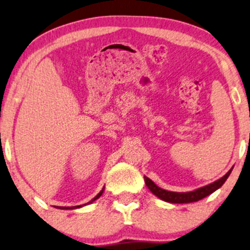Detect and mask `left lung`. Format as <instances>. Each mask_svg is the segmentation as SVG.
Here are the masks:
<instances>
[{"label": "left lung", "mask_w": 250, "mask_h": 250, "mask_svg": "<svg viewBox=\"0 0 250 250\" xmlns=\"http://www.w3.org/2000/svg\"><path fill=\"white\" fill-rule=\"evenodd\" d=\"M230 172H232V168H230L229 172L223 176V178L217 180V181L188 192H176V191L165 190V189L158 187L152 180L146 178V176H144V180H145V185H146V187L150 189V191L152 192L153 195H156L157 197H159L160 200L168 202V203L183 204V203H192V202H197L202 200V198L209 196L210 194H212L213 191H216L217 189H219L224 183H225L227 178H229L230 174Z\"/></svg>", "instance_id": "8db88e82"}]
</instances>
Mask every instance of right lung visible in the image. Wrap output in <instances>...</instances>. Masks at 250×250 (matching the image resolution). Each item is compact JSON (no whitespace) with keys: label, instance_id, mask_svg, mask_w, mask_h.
Wrapping results in <instances>:
<instances>
[{"label":"right lung","instance_id":"add662e5","mask_svg":"<svg viewBox=\"0 0 250 250\" xmlns=\"http://www.w3.org/2000/svg\"><path fill=\"white\" fill-rule=\"evenodd\" d=\"M104 189H105V187H104V188L102 189V190H100L99 194H98V195L96 196V197L93 198V200H91V201L88 202V203H86V204H91V203H92V202H94L96 200H98V198H99L100 196L103 195ZM84 205H85V204H84ZM82 207H83V205H77V207H55V208H59V209H62V210H71V209H78V208H82Z\"/></svg>","mask_w":250,"mask_h":250}]
</instances>
